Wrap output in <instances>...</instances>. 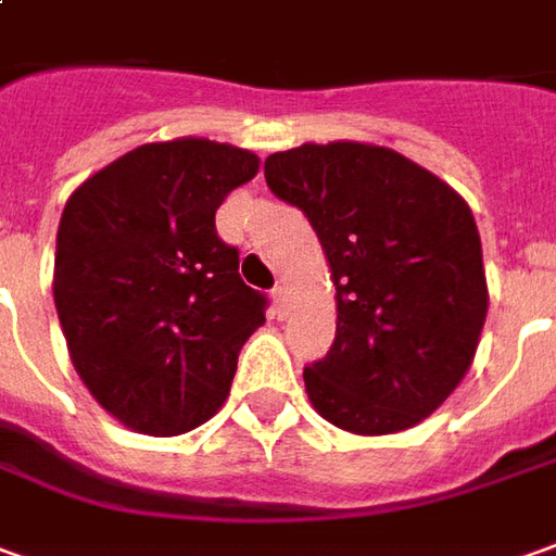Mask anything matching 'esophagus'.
Returning <instances> with one entry per match:
<instances>
[{"label":"esophagus","mask_w":556,"mask_h":556,"mask_svg":"<svg viewBox=\"0 0 556 556\" xmlns=\"http://www.w3.org/2000/svg\"><path fill=\"white\" fill-rule=\"evenodd\" d=\"M271 302H275V315L287 317V312H290V293H287L285 285H278L271 290Z\"/></svg>","instance_id":"esophagus-1"}]
</instances>
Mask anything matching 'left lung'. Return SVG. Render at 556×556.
I'll return each mask as SVG.
<instances>
[{
  "label": "left lung",
  "mask_w": 556,
  "mask_h": 556,
  "mask_svg": "<svg viewBox=\"0 0 556 556\" xmlns=\"http://www.w3.org/2000/svg\"><path fill=\"white\" fill-rule=\"evenodd\" d=\"M263 172L308 217L336 285V342L302 372L312 405L359 435L420 424L472 366L488 317L469 205L427 168L359 141L290 148Z\"/></svg>",
  "instance_id": "left-lung-1"
}]
</instances>
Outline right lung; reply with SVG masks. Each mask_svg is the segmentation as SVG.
Listing matches in <instances>:
<instances>
[{"label":"right lung","mask_w":556,"mask_h":556,"mask_svg":"<svg viewBox=\"0 0 556 556\" xmlns=\"http://www.w3.org/2000/svg\"><path fill=\"white\" fill-rule=\"evenodd\" d=\"M260 168L208 139L141 144L68 197L53 302L96 402L129 430L178 435L224 405L269 300L239 275L214 212Z\"/></svg>","instance_id":"right-lung-1"}]
</instances>
